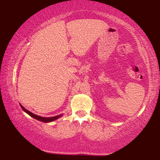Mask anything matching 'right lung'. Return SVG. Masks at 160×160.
I'll use <instances>...</instances> for the list:
<instances>
[{
  "label": "right lung",
  "mask_w": 160,
  "mask_h": 160,
  "mask_svg": "<svg viewBox=\"0 0 160 160\" xmlns=\"http://www.w3.org/2000/svg\"><path fill=\"white\" fill-rule=\"evenodd\" d=\"M21 106V108L23 109V111H25L26 113H28L30 116H31L32 117L35 118V119H37V120H39V121H41V122H52V121H54V120H56L57 119H58V118H60L62 117V115H58V116H55V117H39V116H37L36 114H34V113H32V112H30V111H28L27 109H25L24 107L20 105Z\"/></svg>",
  "instance_id": "right-lung-1"
}]
</instances>
